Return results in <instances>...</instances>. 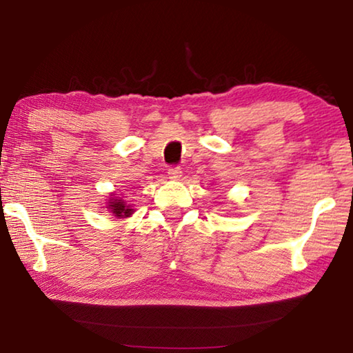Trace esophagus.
<instances>
[{"mask_svg": "<svg viewBox=\"0 0 353 353\" xmlns=\"http://www.w3.org/2000/svg\"><path fill=\"white\" fill-rule=\"evenodd\" d=\"M168 177L172 179V181H179V179L182 177V171L179 166H171V168L168 170Z\"/></svg>", "mask_w": 353, "mask_h": 353, "instance_id": "34e87169", "label": "esophagus"}]
</instances>
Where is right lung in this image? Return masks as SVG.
Instances as JSON below:
<instances>
[{"label":"right lung","mask_w":353,"mask_h":353,"mask_svg":"<svg viewBox=\"0 0 353 353\" xmlns=\"http://www.w3.org/2000/svg\"><path fill=\"white\" fill-rule=\"evenodd\" d=\"M112 198H109V210L113 213L115 218H128L130 214L134 213V208H130V205H128L126 202L123 199L115 198V194H110Z\"/></svg>","instance_id":"obj_1"}]
</instances>
